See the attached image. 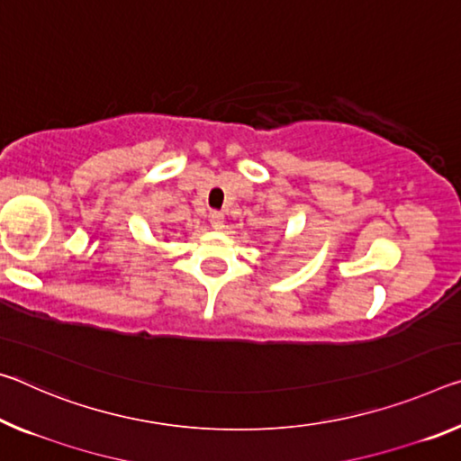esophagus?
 <instances>
[{
    "mask_svg": "<svg viewBox=\"0 0 461 461\" xmlns=\"http://www.w3.org/2000/svg\"><path fill=\"white\" fill-rule=\"evenodd\" d=\"M209 223L213 230H223V213H217V211H213V213L209 215Z\"/></svg>",
    "mask_w": 461,
    "mask_h": 461,
    "instance_id": "34e87169",
    "label": "esophagus"
}]
</instances>
